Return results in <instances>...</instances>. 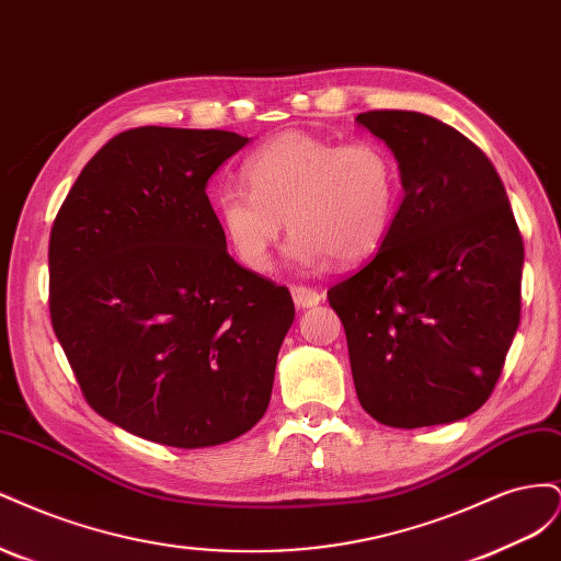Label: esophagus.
Instances as JSON below:
<instances>
[{
	"mask_svg": "<svg viewBox=\"0 0 561 561\" xmlns=\"http://www.w3.org/2000/svg\"><path fill=\"white\" fill-rule=\"evenodd\" d=\"M293 293V299L299 309H309V307H316V304H320V293H316L313 287H307V285H293L290 287Z\"/></svg>",
	"mask_w": 561,
	"mask_h": 561,
	"instance_id": "1",
	"label": "esophagus"
}]
</instances>
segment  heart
Returning <instances> with one entry per match:
<instances>
[{"label": "heart", "instance_id": "heart-1", "mask_svg": "<svg viewBox=\"0 0 561 561\" xmlns=\"http://www.w3.org/2000/svg\"><path fill=\"white\" fill-rule=\"evenodd\" d=\"M243 180L215 194V210L236 257L252 271L268 268L285 219L297 264H353L386 243L400 210V165L377 140L339 145L287 130L252 151Z\"/></svg>", "mask_w": 561, "mask_h": 561}]
</instances>
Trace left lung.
<instances>
[{"mask_svg": "<svg viewBox=\"0 0 561 561\" xmlns=\"http://www.w3.org/2000/svg\"><path fill=\"white\" fill-rule=\"evenodd\" d=\"M358 124L393 149L404 198L375 257L328 290L355 393L383 426L466 419L494 393L519 325L511 201L484 151L437 118L371 110Z\"/></svg>", "mask_w": 561, "mask_h": 561, "instance_id": "1", "label": "left lung"}]
</instances>
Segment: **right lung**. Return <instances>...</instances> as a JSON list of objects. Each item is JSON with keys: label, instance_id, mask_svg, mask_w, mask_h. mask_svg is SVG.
Listing matches in <instances>:
<instances>
[{"label": "right lung", "instance_id": "obj_1", "mask_svg": "<svg viewBox=\"0 0 561 561\" xmlns=\"http://www.w3.org/2000/svg\"><path fill=\"white\" fill-rule=\"evenodd\" d=\"M250 140L140 126L83 165L48 241L50 325L93 410L151 443L248 433L295 318L285 285L233 262L210 175Z\"/></svg>", "mask_w": 561, "mask_h": 561}]
</instances>
